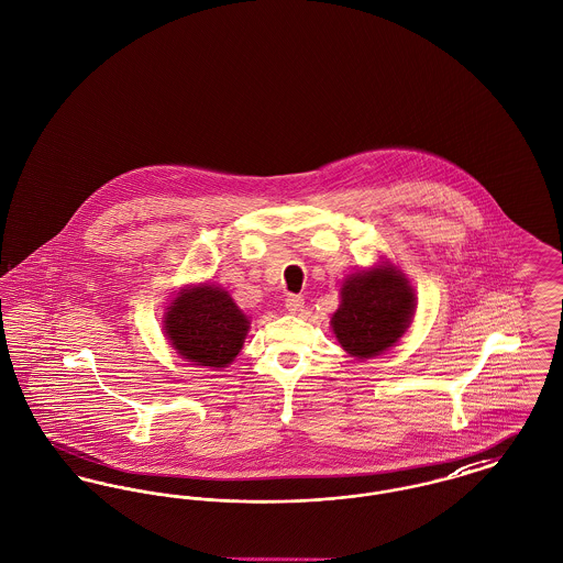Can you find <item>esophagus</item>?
<instances>
[{
    "label": "esophagus",
    "mask_w": 563,
    "mask_h": 563,
    "mask_svg": "<svg viewBox=\"0 0 563 563\" xmlns=\"http://www.w3.org/2000/svg\"><path fill=\"white\" fill-rule=\"evenodd\" d=\"M302 307H305V299H302L300 295H288V299H286V309H288L290 313H300V311H302Z\"/></svg>",
    "instance_id": "obj_1"
}]
</instances>
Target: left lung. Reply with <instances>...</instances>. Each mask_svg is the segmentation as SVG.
Returning a JSON list of instances; mask_svg holds the SVG:
<instances>
[{"instance_id":"1","label":"left lung","mask_w":563,"mask_h":563,"mask_svg":"<svg viewBox=\"0 0 563 563\" xmlns=\"http://www.w3.org/2000/svg\"><path fill=\"white\" fill-rule=\"evenodd\" d=\"M413 311L416 297L408 277L393 264H377L343 282L331 327L350 356L372 358L406 335Z\"/></svg>"}]
</instances>
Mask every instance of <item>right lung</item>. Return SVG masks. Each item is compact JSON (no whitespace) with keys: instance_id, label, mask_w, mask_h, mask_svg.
Returning a JSON list of instances; mask_svg holds the SVG:
<instances>
[{"instance_id":"1","label":"right lung","mask_w":563,"mask_h":563,"mask_svg":"<svg viewBox=\"0 0 563 563\" xmlns=\"http://www.w3.org/2000/svg\"><path fill=\"white\" fill-rule=\"evenodd\" d=\"M166 309V339L191 365L228 367L250 331L247 316L220 286L184 288Z\"/></svg>"}]
</instances>
